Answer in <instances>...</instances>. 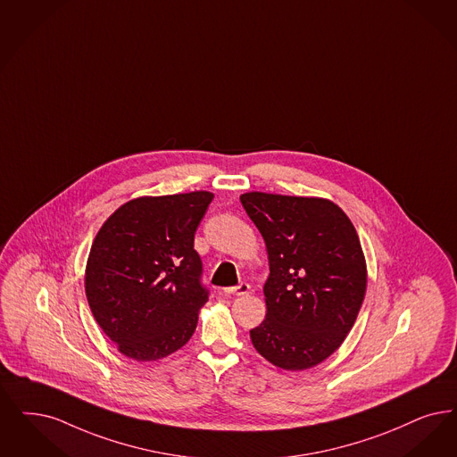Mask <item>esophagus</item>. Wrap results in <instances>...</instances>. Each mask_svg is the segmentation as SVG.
<instances>
[{
	"label": "esophagus",
	"instance_id": "esophagus-1",
	"mask_svg": "<svg viewBox=\"0 0 457 457\" xmlns=\"http://www.w3.org/2000/svg\"><path fill=\"white\" fill-rule=\"evenodd\" d=\"M250 293V286L248 284H239L237 287H226L224 294L228 295H245V294Z\"/></svg>",
	"mask_w": 457,
	"mask_h": 457
}]
</instances>
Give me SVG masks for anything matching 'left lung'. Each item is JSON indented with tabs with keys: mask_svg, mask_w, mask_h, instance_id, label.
I'll return each instance as SVG.
<instances>
[{
	"mask_svg": "<svg viewBox=\"0 0 457 457\" xmlns=\"http://www.w3.org/2000/svg\"><path fill=\"white\" fill-rule=\"evenodd\" d=\"M239 201L265 241L270 269L267 314L250 331L253 347L286 370L321 364L364 303L367 265L352 220L321 197L246 192Z\"/></svg>",
	"mask_w": 457,
	"mask_h": 457,
	"instance_id": "obj_1",
	"label": "left lung"
}]
</instances>
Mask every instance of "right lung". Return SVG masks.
Returning a JSON list of instances; mask_svg holds the SVG:
<instances>
[{
  "instance_id": "add662e5",
  "label": "right lung",
  "mask_w": 457,
  "mask_h": 457,
  "mask_svg": "<svg viewBox=\"0 0 457 457\" xmlns=\"http://www.w3.org/2000/svg\"><path fill=\"white\" fill-rule=\"evenodd\" d=\"M214 194L137 197L122 204L93 239L85 293L117 350L151 362L182 348L207 303L194 235Z\"/></svg>"
}]
</instances>
